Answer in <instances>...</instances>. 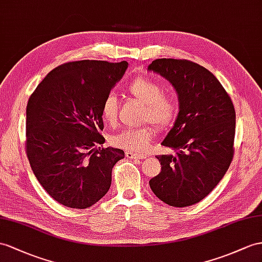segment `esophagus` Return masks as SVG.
<instances>
[{
    "label": "esophagus",
    "instance_id": "obj_1",
    "mask_svg": "<svg viewBox=\"0 0 262 262\" xmlns=\"http://www.w3.org/2000/svg\"><path fill=\"white\" fill-rule=\"evenodd\" d=\"M125 155H126L127 158H130V159H144V158H146V155H143V154L133 152V151H126Z\"/></svg>",
    "mask_w": 262,
    "mask_h": 262
}]
</instances>
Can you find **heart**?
<instances>
[{
    "label": "heart",
    "instance_id": "1",
    "mask_svg": "<svg viewBox=\"0 0 262 262\" xmlns=\"http://www.w3.org/2000/svg\"><path fill=\"white\" fill-rule=\"evenodd\" d=\"M126 93L145 105L144 122H150L159 129L168 128L175 122L179 105L177 98L163 92V86L147 76H139L126 86ZM118 104L116 97L107 95L100 107L103 120L110 126L117 123ZM155 128L146 125L139 128L125 129L110 137V143L116 148L127 151H144L151 142Z\"/></svg>",
    "mask_w": 262,
    "mask_h": 262
}]
</instances>
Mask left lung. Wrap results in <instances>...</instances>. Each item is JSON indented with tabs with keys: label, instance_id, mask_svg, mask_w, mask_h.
Returning <instances> with one entry per match:
<instances>
[{
	"label": "left lung",
	"instance_id": "8db88e82",
	"mask_svg": "<svg viewBox=\"0 0 262 262\" xmlns=\"http://www.w3.org/2000/svg\"><path fill=\"white\" fill-rule=\"evenodd\" d=\"M148 70L168 79L179 99L175 125L162 143L178 151L157 156L162 170L149 186L167 205H195L209 195L231 164L236 111L219 80L197 63L158 58Z\"/></svg>",
	"mask_w": 262,
	"mask_h": 262
}]
</instances>
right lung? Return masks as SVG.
I'll return each mask as SVG.
<instances>
[{"label":"right lung","mask_w":262,"mask_h":262,"mask_svg":"<svg viewBox=\"0 0 262 262\" xmlns=\"http://www.w3.org/2000/svg\"><path fill=\"white\" fill-rule=\"evenodd\" d=\"M126 61L69 62L51 71L26 107L25 150L31 168L61 205L85 209L104 197L122 149L103 147L104 98L123 77Z\"/></svg>","instance_id":"1"}]
</instances>
